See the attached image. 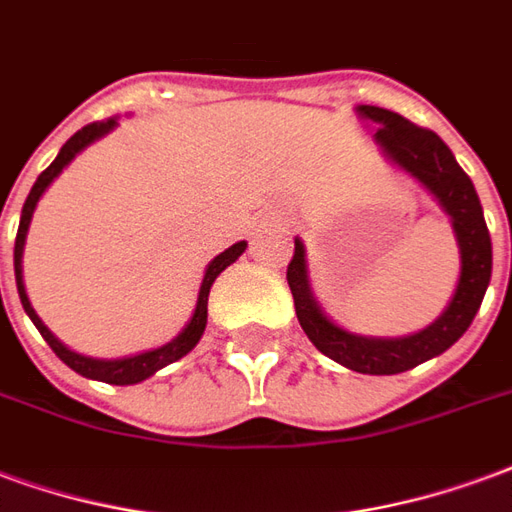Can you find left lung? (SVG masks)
<instances>
[{
  "mask_svg": "<svg viewBox=\"0 0 512 512\" xmlns=\"http://www.w3.org/2000/svg\"><path fill=\"white\" fill-rule=\"evenodd\" d=\"M357 114L376 125L374 138L387 160H393L398 169H404L423 188L431 190L442 210L453 218L455 240L461 251V275L453 300L442 316L420 333L404 338H368L349 333L324 316L319 302L313 300L305 245L300 240H294V256L286 270V281L292 289L300 327L319 352L357 374H404L414 365L450 349L472 324L491 281V234L472 179L455 163L450 147L434 130L417 128L401 114L379 106H357Z\"/></svg>",
  "mask_w": 512,
  "mask_h": 512,
  "instance_id": "obj_1",
  "label": "left lung"
}]
</instances>
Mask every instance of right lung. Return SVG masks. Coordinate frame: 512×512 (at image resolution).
Wrapping results in <instances>:
<instances>
[{"instance_id": "add662e5", "label": "right lung", "mask_w": 512, "mask_h": 512, "mask_svg": "<svg viewBox=\"0 0 512 512\" xmlns=\"http://www.w3.org/2000/svg\"><path fill=\"white\" fill-rule=\"evenodd\" d=\"M117 128V119H103V122H92L87 128H81L76 136H70L65 141V147L59 149V155L54 158V163L48 166L37 182L29 190V196L24 201V210H21V223H18V234H16V251H13V264H16V286H18V297H21V305H24L26 316L35 322V327L40 330V335L46 338V343L54 349L59 360L65 365H70L76 374L87 376V379H98V382L106 384H136L144 382L149 376L160 371V368H166V365L177 363L179 357H185V354L199 343V338L204 335V327H207V297H210V289L215 278H218L220 272L226 270L229 264L240 259L242 251L248 248V242H234L229 251H223L220 256L207 264V272H204V281H201L199 289V300H196V311L190 316V322L185 324V330L169 341L166 346H158V349H152V352H141L133 354V357H122V360H98V357H84V354L73 352V349H67L65 343L59 341L57 335L48 330L43 319L37 316L35 308H32V302L26 297V286H24V272H21V256H24V242H26V231H29V220H32V212H35L37 201L40 196L46 193V188L59 177V171L65 169L70 160L76 158L78 152L84 147H89L92 141H98L100 136H106L108 130Z\"/></svg>"}]
</instances>
